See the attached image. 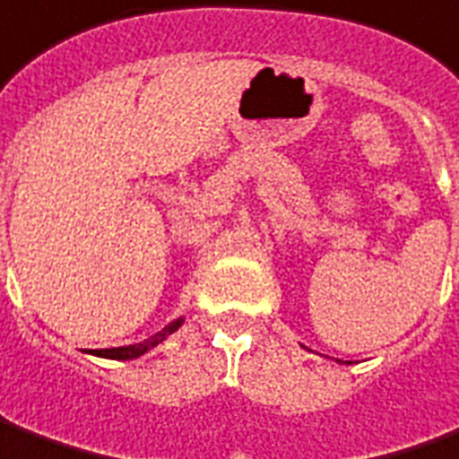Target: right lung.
Segmentation results:
<instances>
[{
    "label": "right lung",
    "mask_w": 459,
    "mask_h": 459,
    "mask_svg": "<svg viewBox=\"0 0 459 459\" xmlns=\"http://www.w3.org/2000/svg\"><path fill=\"white\" fill-rule=\"evenodd\" d=\"M182 325V320H175L172 325H167L162 332H157L154 337L150 340H144V342L139 344H127V347H112V350H91V355L97 357H107V359H134V357L144 355L147 350H152L154 344H160L167 337V334H172Z\"/></svg>",
    "instance_id": "obj_1"
}]
</instances>
